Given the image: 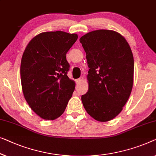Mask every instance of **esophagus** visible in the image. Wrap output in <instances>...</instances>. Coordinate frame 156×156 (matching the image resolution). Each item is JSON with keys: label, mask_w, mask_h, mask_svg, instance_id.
I'll return each mask as SVG.
<instances>
[{"label": "esophagus", "mask_w": 156, "mask_h": 156, "mask_svg": "<svg viewBox=\"0 0 156 156\" xmlns=\"http://www.w3.org/2000/svg\"><path fill=\"white\" fill-rule=\"evenodd\" d=\"M83 77H80V78H79V79H77V80H76V82L77 83H80L81 82H82V81L83 80Z\"/></svg>", "instance_id": "obj_1"}]
</instances>
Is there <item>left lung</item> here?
<instances>
[{"label": "left lung", "instance_id": "8db88e82", "mask_svg": "<svg viewBox=\"0 0 156 156\" xmlns=\"http://www.w3.org/2000/svg\"><path fill=\"white\" fill-rule=\"evenodd\" d=\"M80 41L87 54L89 90L82 96L86 111L99 122L120 113L134 83V57L124 37L117 31L98 29Z\"/></svg>", "mask_w": 156, "mask_h": 156}]
</instances>
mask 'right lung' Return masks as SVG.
<instances>
[{"label": "right lung", "instance_id": "right-lung-1", "mask_svg": "<svg viewBox=\"0 0 156 156\" xmlns=\"http://www.w3.org/2000/svg\"><path fill=\"white\" fill-rule=\"evenodd\" d=\"M77 38L76 34L46 31L34 37L24 51L22 91L31 109L42 119L59 117L73 96L75 82L67 75L66 54Z\"/></svg>", "mask_w": 156, "mask_h": 156}]
</instances>
